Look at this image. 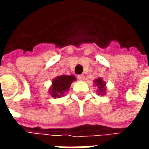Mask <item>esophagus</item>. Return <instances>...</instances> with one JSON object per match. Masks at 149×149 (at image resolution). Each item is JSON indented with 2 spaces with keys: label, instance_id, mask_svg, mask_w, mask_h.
Here are the masks:
<instances>
[{
  "label": "esophagus",
  "instance_id": "esophagus-1",
  "mask_svg": "<svg viewBox=\"0 0 149 149\" xmlns=\"http://www.w3.org/2000/svg\"><path fill=\"white\" fill-rule=\"evenodd\" d=\"M78 79L80 80V81H84V76L83 74L81 75H78Z\"/></svg>",
  "mask_w": 149,
  "mask_h": 149
}]
</instances>
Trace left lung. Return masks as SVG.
<instances>
[{
  "label": "left lung",
  "mask_w": 149,
  "mask_h": 149,
  "mask_svg": "<svg viewBox=\"0 0 149 149\" xmlns=\"http://www.w3.org/2000/svg\"><path fill=\"white\" fill-rule=\"evenodd\" d=\"M94 84L97 87V93L99 95H105L106 93V82L103 81L102 78H97L94 80Z\"/></svg>",
  "instance_id": "obj_1"
}]
</instances>
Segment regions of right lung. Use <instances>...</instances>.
Instances as JSON below:
<instances>
[{
    "mask_svg": "<svg viewBox=\"0 0 149 149\" xmlns=\"http://www.w3.org/2000/svg\"><path fill=\"white\" fill-rule=\"evenodd\" d=\"M77 81L74 75H61L52 79V85L49 88V94L54 98L65 96L73 81Z\"/></svg>",
    "mask_w": 149,
    "mask_h": 149,
    "instance_id": "add662e5",
    "label": "right lung"
}]
</instances>
